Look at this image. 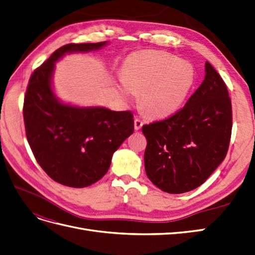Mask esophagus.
<instances>
[{
    "mask_svg": "<svg viewBox=\"0 0 255 255\" xmlns=\"http://www.w3.org/2000/svg\"><path fill=\"white\" fill-rule=\"evenodd\" d=\"M142 125H143V122H142L140 119H135V120H134V128H135L136 130L140 129L141 127H142Z\"/></svg>",
    "mask_w": 255,
    "mask_h": 255,
    "instance_id": "obj_1",
    "label": "esophagus"
}]
</instances>
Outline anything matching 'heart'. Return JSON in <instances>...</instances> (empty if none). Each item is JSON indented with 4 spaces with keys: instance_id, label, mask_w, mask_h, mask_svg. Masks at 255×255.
I'll list each match as a JSON object with an SVG mask.
<instances>
[{
    "instance_id": "obj_1",
    "label": "heart",
    "mask_w": 255,
    "mask_h": 255,
    "mask_svg": "<svg viewBox=\"0 0 255 255\" xmlns=\"http://www.w3.org/2000/svg\"><path fill=\"white\" fill-rule=\"evenodd\" d=\"M195 81L192 66L168 52L142 51L128 58L122 69L120 96L130 100L140 92V105L152 117H165L184 102Z\"/></svg>"
}]
</instances>
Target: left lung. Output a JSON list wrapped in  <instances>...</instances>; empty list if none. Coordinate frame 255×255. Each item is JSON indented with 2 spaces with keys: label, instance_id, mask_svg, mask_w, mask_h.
<instances>
[{
  "label": "left lung",
  "instance_id": "8db88e82",
  "mask_svg": "<svg viewBox=\"0 0 255 255\" xmlns=\"http://www.w3.org/2000/svg\"><path fill=\"white\" fill-rule=\"evenodd\" d=\"M144 169L168 194L202 185L225 159L232 133V104L226 83L206 61L205 78L182 110L145 125Z\"/></svg>",
  "mask_w": 255,
  "mask_h": 255
}]
</instances>
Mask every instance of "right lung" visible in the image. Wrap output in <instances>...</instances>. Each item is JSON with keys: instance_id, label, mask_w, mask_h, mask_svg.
Here are the masks:
<instances>
[{"instance_id": "obj_1", "label": "right lung", "mask_w": 255, "mask_h": 255, "mask_svg": "<svg viewBox=\"0 0 255 255\" xmlns=\"http://www.w3.org/2000/svg\"><path fill=\"white\" fill-rule=\"evenodd\" d=\"M106 41L69 43L30 75L23 104L27 141L37 163L65 186H90L109 171L112 157L134 132L133 114L61 103L52 89L56 61L67 53L101 49Z\"/></svg>"}]
</instances>
